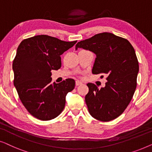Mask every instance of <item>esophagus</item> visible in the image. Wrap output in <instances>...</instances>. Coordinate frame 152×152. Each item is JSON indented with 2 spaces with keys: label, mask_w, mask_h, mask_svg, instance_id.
<instances>
[{
  "label": "esophagus",
  "mask_w": 152,
  "mask_h": 152,
  "mask_svg": "<svg viewBox=\"0 0 152 152\" xmlns=\"http://www.w3.org/2000/svg\"><path fill=\"white\" fill-rule=\"evenodd\" d=\"M82 83L80 82V81H79V80H77L76 82H75V84H76V86H79V85H81L82 84Z\"/></svg>",
  "instance_id": "obj_1"
}]
</instances>
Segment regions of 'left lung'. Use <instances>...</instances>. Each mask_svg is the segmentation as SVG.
<instances>
[{
  "instance_id": "8db88e82",
  "label": "left lung",
  "mask_w": 152,
  "mask_h": 152,
  "mask_svg": "<svg viewBox=\"0 0 152 152\" xmlns=\"http://www.w3.org/2000/svg\"><path fill=\"white\" fill-rule=\"evenodd\" d=\"M75 47L96 55L93 74L107 75L103 88L92 83L86 84L88 93L85 101L89 113L102 122L115 119L127 107L136 88L139 65L134 47L127 39L110 32L95 34L78 42Z\"/></svg>"
}]
</instances>
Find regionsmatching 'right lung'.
Masks as SVG:
<instances>
[{
  "mask_svg": "<svg viewBox=\"0 0 152 152\" xmlns=\"http://www.w3.org/2000/svg\"><path fill=\"white\" fill-rule=\"evenodd\" d=\"M76 43L42 34L24 39L18 45L12 64L14 85L27 111L37 119H54L64 110L66 95L75 82L66 79L52 84L51 70L61 68L60 55Z\"/></svg>",
  "mask_w": 152,
  "mask_h": 152,
  "instance_id": "right-lung-1",
  "label": "right lung"
}]
</instances>
